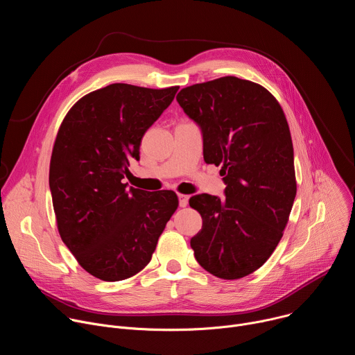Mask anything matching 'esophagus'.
<instances>
[{"instance_id": "34e87169", "label": "esophagus", "mask_w": 355, "mask_h": 355, "mask_svg": "<svg viewBox=\"0 0 355 355\" xmlns=\"http://www.w3.org/2000/svg\"><path fill=\"white\" fill-rule=\"evenodd\" d=\"M188 195H182V193H180L178 195V202H180V207L181 208H185L187 205H188Z\"/></svg>"}]
</instances>
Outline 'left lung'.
<instances>
[{
	"label": "left lung",
	"mask_w": 355,
	"mask_h": 355,
	"mask_svg": "<svg viewBox=\"0 0 355 355\" xmlns=\"http://www.w3.org/2000/svg\"><path fill=\"white\" fill-rule=\"evenodd\" d=\"M177 101L200 128L204 160L220 166V199H189L202 216L196 261L222 279L259 270L274 252L296 195L293 146L284 111L260 84L233 76L182 88Z\"/></svg>",
	"instance_id": "1"
}]
</instances>
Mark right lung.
<instances>
[{"instance_id": "add662e5", "label": "right lung", "mask_w": 355, "mask_h": 355, "mask_svg": "<svg viewBox=\"0 0 355 355\" xmlns=\"http://www.w3.org/2000/svg\"><path fill=\"white\" fill-rule=\"evenodd\" d=\"M178 88L111 84L77 101L60 125L49 170L58 229L95 278L114 282L141 271L178 207L173 191L123 184L143 135Z\"/></svg>"}]
</instances>
